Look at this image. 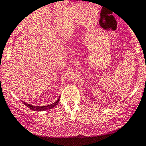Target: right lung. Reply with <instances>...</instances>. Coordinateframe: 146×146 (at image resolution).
Segmentation results:
<instances>
[{
  "label": "right lung",
  "mask_w": 146,
  "mask_h": 146,
  "mask_svg": "<svg viewBox=\"0 0 146 146\" xmlns=\"http://www.w3.org/2000/svg\"><path fill=\"white\" fill-rule=\"evenodd\" d=\"M59 100L60 99H58V100H57V101L56 102L53 103V104H49V105H47V106H33V105L31 104H27V103L24 102H22L26 105V106H28V107L30 108L31 109H32V110L33 111H44V110H47V109H52V108L55 107V106H56L58 104L59 102Z\"/></svg>",
  "instance_id": "obj_1"
}]
</instances>
